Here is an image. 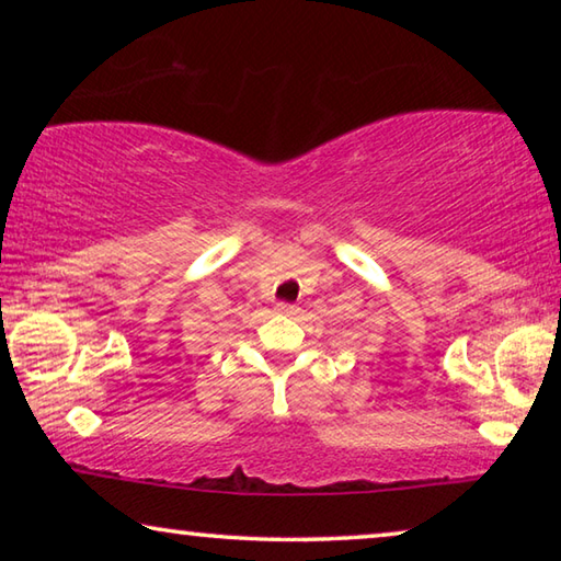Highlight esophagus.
Segmentation results:
<instances>
[{
    "mask_svg": "<svg viewBox=\"0 0 561 561\" xmlns=\"http://www.w3.org/2000/svg\"><path fill=\"white\" fill-rule=\"evenodd\" d=\"M274 311H277V314L291 317V314H297V307H294V304H289V301H279L277 307H274Z\"/></svg>",
    "mask_w": 561,
    "mask_h": 561,
    "instance_id": "34e87169",
    "label": "esophagus"
}]
</instances>
